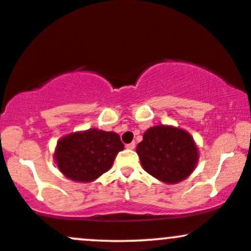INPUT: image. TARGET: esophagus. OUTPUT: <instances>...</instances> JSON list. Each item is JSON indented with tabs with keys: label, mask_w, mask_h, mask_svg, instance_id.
<instances>
[{
	"label": "esophagus",
	"mask_w": 251,
	"mask_h": 251,
	"mask_svg": "<svg viewBox=\"0 0 251 251\" xmlns=\"http://www.w3.org/2000/svg\"><path fill=\"white\" fill-rule=\"evenodd\" d=\"M126 150H134L135 148V142H130V144L126 145Z\"/></svg>",
	"instance_id": "1"
}]
</instances>
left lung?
I'll use <instances>...</instances> for the list:
<instances>
[{
    "instance_id": "1",
    "label": "left lung",
    "mask_w": 251,
    "mask_h": 251,
    "mask_svg": "<svg viewBox=\"0 0 251 251\" xmlns=\"http://www.w3.org/2000/svg\"><path fill=\"white\" fill-rule=\"evenodd\" d=\"M136 153L145 171L168 184L189 177L199 161V148L193 136L174 126L147 129L136 146Z\"/></svg>"
}]
</instances>
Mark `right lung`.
<instances>
[{"label":"right lung","mask_w":251,"mask_h":251,"mask_svg":"<svg viewBox=\"0 0 251 251\" xmlns=\"http://www.w3.org/2000/svg\"><path fill=\"white\" fill-rule=\"evenodd\" d=\"M123 148L117 133L92 128L61 137L53 160L67 178L88 183L109 171Z\"/></svg>","instance_id":"add662e5"}]
</instances>
